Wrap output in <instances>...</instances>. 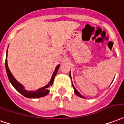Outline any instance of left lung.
Instances as JSON below:
<instances>
[{
	"instance_id": "8db88e82",
	"label": "left lung",
	"mask_w": 124,
	"mask_h": 124,
	"mask_svg": "<svg viewBox=\"0 0 124 124\" xmlns=\"http://www.w3.org/2000/svg\"><path fill=\"white\" fill-rule=\"evenodd\" d=\"M70 77L71 78V75H70ZM72 86H73V88H74V93H75V94L77 95V96H78V97H81V98H85L84 97H83V95H80V93L78 91H77V89H75V87L74 86V85H72Z\"/></svg>"
}]
</instances>
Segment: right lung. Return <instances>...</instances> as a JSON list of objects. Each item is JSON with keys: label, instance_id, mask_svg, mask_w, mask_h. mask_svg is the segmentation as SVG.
Here are the masks:
<instances>
[{"label": "right lung", "instance_id": "1", "mask_svg": "<svg viewBox=\"0 0 124 124\" xmlns=\"http://www.w3.org/2000/svg\"><path fill=\"white\" fill-rule=\"evenodd\" d=\"M7 52L8 51H7V56H6V60H5V67H6V70H7V73L8 78V79H9L10 82L12 84V85L13 86L14 88L16 89L18 92H19L21 95H23L24 97H27V98H39V97H42L47 95L49 93V91H50L48 90V88L50 87V86H52V84H53L54 79V78H55L56 74H57V72L58 70L60 64L58 65L56 67V69H55V70H54L53 74H52V77L51 78V80H50L49 83L47 84L46 86L41 87V88L39 89L37 91H28L25 89L24 86L21 83H19L14 78L13 74L11 72V71L9 70L7 64Z\"/></svg>", "mask_w": 124, "mask_h": 124}]
</instances>
